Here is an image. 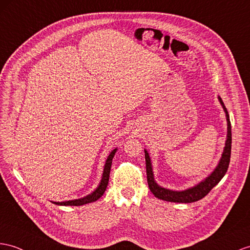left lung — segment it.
<instances>
[{
	"label": "left lung",
	"instance_id": "obj_1",
	"mask_svg": "<svg viewBox=\"0 0 250 250\" xmlns=\"http://www.w3.org/2000/svg\"><path fill=\"white\" fill-rule=\"evenodd\" d=\"M217 99L221 103V105L225 111V114H226L227 138H226V142H225V147L223 150L222 157H221L220 161H218L216 167L213 169V172L210 175L207 176L204 180L198 182V184L195 186L188 188H186V190H181V191H175V190H171V188H163V187L159 186L155 180L153 166H151V160H150L148 151L144 149L145 163H146V174H147L148 187H149L150 192L153 193L157 198L166 200V202L182 203V204L197 202V200L205 197L207 194H208L212 190V188L222 180L225 174H226L228 167H229L230 155H231V124H230L228 111H227L226 107H225L222 99L220 96H218Z\"/></svg>",
	"mask_w": 250,
	"mask_h": 250
}]
</instances>
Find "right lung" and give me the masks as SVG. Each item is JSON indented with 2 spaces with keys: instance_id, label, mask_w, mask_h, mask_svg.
I'll list each match as a JSON object with an SVG mask.
<instances>
[{
  "instance_id": "add662e5",
  "label": "right lung",
  "mask_w": 250,
  "mask_h": 250,
  "mask_svg": "<svg viewBox=\"0 0 250 250\" xmlns=\"http://www.w3.org/2000/svg\"><path fill=\"white\" fill-rule=\"evenodd\" d=\"M117 150H118V148H114L113 150L110 151V154L108 155L106 162H105V166H104V171H103L101 182L92 193H90V194H88L87 196L78 198V199L66 200V202H52V203L55 204V205H58V206H83V205H86V204H89V203L96 202L97 199L101 198L103 196V194L105 193L106 188L108 186L109 175H110L112 159H113L115 153H117Z\"/></svg>"
}]
</instances>
